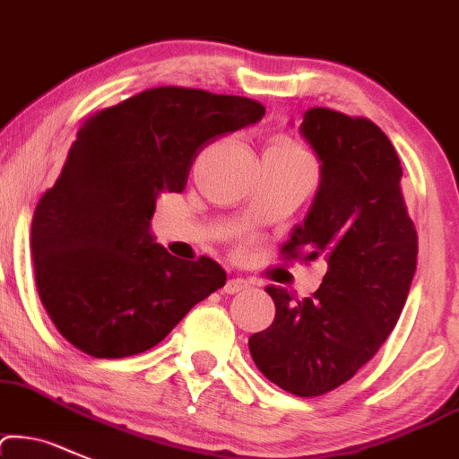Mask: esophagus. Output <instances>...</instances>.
Returning <instances> with one entry per match:
<instances>
[{"label": "esophagus", "instance_id": "esophagus-1", "mask_svg": "<svg viewBox=\"0 0 459 459\" xmlns=\"http://www.w3.org/2000/svg\"><path fill=\"white\" fill-rule=\"evenodd\" d=\"M247 287H249V282L245 278H230L228 282H225L223 290H225V293L234 295V293H240V290H245Z\"/></svg>", "mask_w": 459, "mask_h": 459}]
</instances>
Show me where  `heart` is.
I'll use <instances>...</instances> for the list:
<instances>
[{
    "mask_svg": "<svg viewBox=\"0 0 459 459\" xmlns=\"http://www.w3.org/2000/svg\"><path fill=\"white\" fill-rule=\"evenodd\" d=\"M267 155L284 157V160H307V152L299 149L295 142L287 140V137H275V140L269 144Z\"/></svg>",
    "mask_w": 459,
    "mask_h": 459,
    "instance_id": "1",
    "label": "heart"
}]
</instances>
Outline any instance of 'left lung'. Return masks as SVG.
I'll use <instances>...</instances> for the list:
<instances>
[{
  "mask_svg": "<svg viewBox=\"0 0 459 459\" xmlns=\"http://www.w3.org/2000/svg\"><path fill=\"white\" fill-rule=\"evenodd\" d=\"M299 133L319 160V188L282 251L328 264L313 298L269 284L275 319L251 334L260 372L295 396H322L359 372L396 326L416 273L418 234L392 142L366 117L315 107Z\"/></svg>",
  "mask_w": 459,
  "mask_h": 459,
  "instance_id": "8db88e82",
  "label": "left lung"
}]
</instances>
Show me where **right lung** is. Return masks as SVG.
Wrapping results in <instances>:
<instances>
[{"instance_id": "obj_1", "label": "right lung", "mask_w": 459, "mask_h": 459, "mask_svg": "<svg viewBox=\"0 0 459 459\" xmlns=\"http://www.w3.org/2000/svg\"><path fill=\"white\" fill-rule=\"evenodd\" d=\"M263 116L249 98L157 87L81 126L30 228L39 298L72 346L96 359L140 354L223 287L219 263L172 258L151 219L161 192L186 188L208 142Z\"/></svg>"}]
</instances>
